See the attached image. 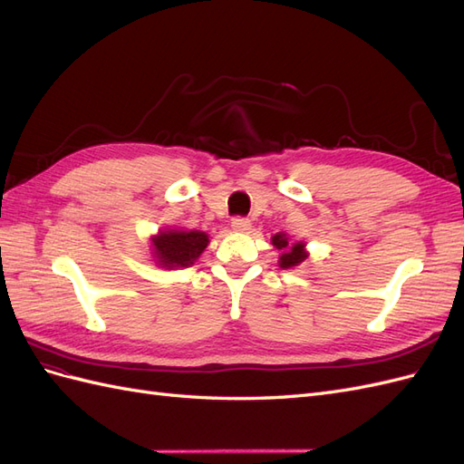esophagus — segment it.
<instances>
[{"instance_id": "1", "label": "esophagus", "mask_w": 464, "mask_h": 464, "mask_svg": "<svg viewBox=\"0 0 464 464\" xmlns=\"http://www.w3.org/2000/svg\"><path fill=\"white\" fill-rule=\"evenodd\" d=\"M249 218H246V217H236V218H232V230H236V232H246V230H249Z\"/></svg>"}]
</instances>
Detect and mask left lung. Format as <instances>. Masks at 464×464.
I'll list each match as a JSON object with an SVG mask.
<instances>
[{"mask_svg": "<svg viewBox=\"0 0 464 464\" xmlns=\"http://www.w3.org/2000/svg\"><path fill=\"white\" fill-rule=\"evenodd\" d=\"M273 246L276 249L283 251V256H280V261L278 265L283 266V269H290V266H296L300 265L307 254L304 251V244H294V246H288V237L285 234H275L273 236Z\"/></svg>", "mask_w": 464, "mask_h": 464, "instance_id": "1", "label": "left lung"}]
</instances>
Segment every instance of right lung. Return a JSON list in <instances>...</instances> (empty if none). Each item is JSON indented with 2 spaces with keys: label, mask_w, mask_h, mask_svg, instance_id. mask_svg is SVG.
<instances>
[{
  "label": "right lung",
  "mask_w": 464,
  "mask_h": 464,
  "mask_svg": "<svg viewBox=\"0 0 464 464\" xmlns=\"http://www.w3.org/2000/svg\"><path fill=\"white\" fill-rule=\"evenodd\" d=\"M208 244V236L198 230H168L160 232L152 240L154 254L159 257V263L168 269L174 266H189L198 259L203 249Z\"/></svg>",
  "instance_id": "1"
}]
</instances>
